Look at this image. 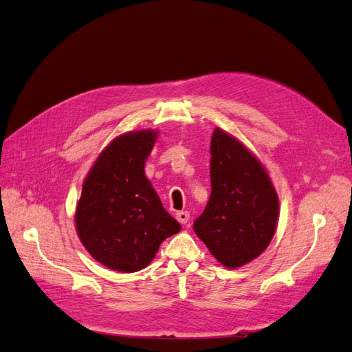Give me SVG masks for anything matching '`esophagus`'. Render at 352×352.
<instances>
[{
  "label": "esophagus",
  "mask_w": 352,
  "mask_h": 352,
  "mask_svg": "<svg viewBox=\"0 0 352 352\" xmlns=\"http://www.w3.org/2000/svg\"><path fill=\"white\" fill-rule=\"evenodd\" d=\"M176 219L180 223V225H186L189 220V212L188 211H177L176 212Z\"/></svg>",
  "instance_id": "34e87169"
}]
</instances>
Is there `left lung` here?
I'll return each mask as SVG.
<instances>
[{
	"mask_svg": "<svg viewBox=\"0 0 352 352\" xmlns=\"http://www.w3.org/2000/svg\"><path fill=\"white\" fill-rule=\"evenodd\" d=\"M210 154L211 195L194 230L221 265L238 269L270 245L279 197L258 157L238 138L216 127Z\"/></svg>",
	"mask_w": 352,
	"mask_h": 352,
	"instance_id": "left-lung-1",
	"label": "left lung"
}]
</instances>
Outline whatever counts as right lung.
<instances>
[{
	"label": "right lung",
	"instance_id": "right-lung-1",
	"mask_svg": "<svg viewBox=\"0 0 352 352\" xmlns=\"http://www.w3.org/2000/svg\"><path fill=\"white\" fill-rule=\"evenodd\" d=\"M158 133L140 129L116 136L83 180L76 233L91 257L114 272L145 269L162 242L180 230L145 176Z\"/></svg>",
	"mask_w": 352,
	"mask_h": 352
}]
</instances>
